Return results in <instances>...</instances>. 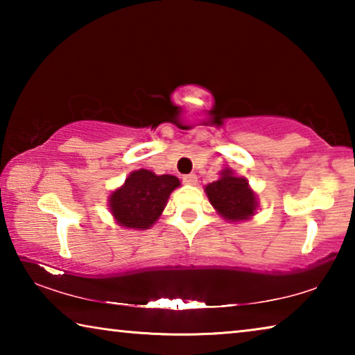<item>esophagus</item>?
<instances>
[{
    "instance_id": "34e87169",
    "label": "esophagus",
    "mask_w": 355,
    "mask_h": 355,
    "mask_svg": "<svg viewBox=\"0 0 355 355\" xmlns=\"http://www.w3.org/2000/svg\"><path fill=\"white\" fill-rule=\"evenodd\" d=\"M182 180H183V183H186V184H196L197 183V175H196V173H186V175L182 177Z\"/></svg>"
}]
</instances>
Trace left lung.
Returning a JSON list of instances; mask_svg holds the SVG:
<instances>
[{
  "label": "left lung",
  "mask_w": 355,
  "mask_h": 355,
  "mask_svg": "<svg viewBox=\"0 0 355 355\" xmlns=\"http://www.w3.org/2000/svg\"><path fill=\"white\" fill-rule=\"evenodd\" d=\"M205 191L211 205L227 220L249 219L255 213V194L249 189V183L233 175L232 171H224L218 182L209 183Z\"/></svg>",
  "instance_id": "left-lung-1"
}]
</instances>
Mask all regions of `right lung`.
<instances>
[{
    "label": "right lung",
    "instance_id": "obj_1",
    "mask_svg": "<svg viewBox=\"0 0 355 355\" xmlns=\"http://www.w3.org/2000/svg\"><path fill=\"white\" fill-rule=\"evenodd\" d=\"M177 186L180 180L173 175H155L146 169L131 172L122 188L111 194V213L120 225L146 230L163 213Z\"/></svg>",
    "mask_w": 355,
    "mask_h": 355
}]
</instances>
